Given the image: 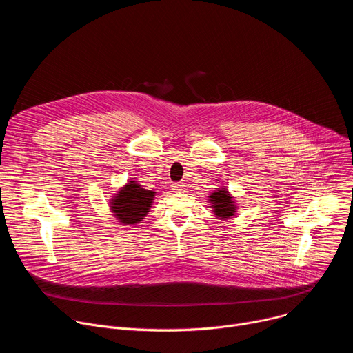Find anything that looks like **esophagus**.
<instances>
[{"instance_id":"obj_1","label":"esophagus","mask_w":353,"mask_h":353,"mask_svg":"<svg viewBox=\"0 0 353 353\" xmlns=\"http://www.w3.org/2000/svg\"><path fill=\"white\" fill-rule=\"evenodd\" d=\"M184 184L183 183H174V184H172V190L173 191H176V192H184Z\"/></svg>"}]
</instances>
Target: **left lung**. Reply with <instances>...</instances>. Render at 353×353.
Segmentation results:
<instances>
[{
  "instance_id": "left-lung-1",
  "label": "left lung",
  "mask_w": 353,
  "mask_h": 353,
  "mask_svg": "<svg viewBox=\"0 0 353 353\" xmlns=\"http://www.w3.org/2000/svg\"><path fill=\"white\" fill-rule=\"evenodd\" d=\"M210 203L218 219L228 221L232 219V216H234L236 214V203L226 188H218L216 191H214L210 195Z\"/></svg>"
}]
</instances>
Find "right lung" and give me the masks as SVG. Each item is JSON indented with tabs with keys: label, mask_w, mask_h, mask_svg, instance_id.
I'll return each instance as SVG.
<instances>
[{
	"label": "right lung",
	"mask_w": 353,
	"mask_h": 353,
	"mask_svg": "<svg viewBox=\"0 0 353 353\" xmlns=\"http://www.w3.org/2000/svg\"><path fill=\"white\" fill-rule=\"evenodd\" d=\"M154 198L155 191L142 188L137 181H130L112 198L110 210L113 216L124 226L137 225L148 215Z\"/></svg>",
	"instance_id": "obj_1"
}]
</instances>
